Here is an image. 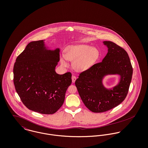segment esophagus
Here are the masks:
<instances>
[{
    "label": "esophagus",
    "mask_w": 148,
    "mask_h": 148,
    "mask_svg": "<svg viewBox=\"0 0 148 148\" xmlns=\"http://www.w3.org/2000/svg\"><path fill=\"white\" fill-rule=\"evenodd\" d=\"M76 80V77L75 76H72V83H75V81Z\"/></svg>",
    "instance_id": "esophagus-1"
}]
</instances>
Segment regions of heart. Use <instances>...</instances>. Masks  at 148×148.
Instances as JSON below:
<instances>
[{
  "label": "heart",
  "mask_w": 148,
  "mask_h": 148,
  "mask_svg": "<svg viewBox=\"0 0 148 148\" xmlns=\"http://www.w3.org/2000/svg\"><path fill=\"white\" fill-rule=\"evenodd\" d=\"M100 56L99 50L87 44L71 45L65 49L60 62L64 66H68V60L73 61L74 68L77 71H84L96 63Z\"/></svg>",
  "instance_id": "1"
}]
</instances>
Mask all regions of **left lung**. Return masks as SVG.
I'll use <instances>...</instances> for the list:
<instances>
[{
    "mask_svg": "<svg viewBox=\"0 0 148 148\" xmlns=\"http://www.w3.org/2000/svg\"><path fill=\"white\" fill-rule=\"evenodd\" d=\"M104 43L108 48V52L103 62L81 72L75 82L85 106L95 113L110 110L125 100L133 74L127 51L112 42ZM108 74H118L121 76L119 84L112 90H106L102 84V77Z\"/></svg>",
    "mask_w": 148,
    "mask_h": 148,
    "instance_id": "left-lung-1",
    "label": "left lung"
}]
</instances>
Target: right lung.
<instances>
[{
  "label": "right lung",
  "mask_w": 148,
  "mask_h": 148,
  "mask_svg": "<svg viewBox=\"0 0 148 148\" xmlns=\"http://www.w3.org/2000/svg\"><path fill=\"white\" fill-rule=\"evenodd\" d=\"M59 60V49H46L43 40L29 42L17 57L14 83L22 103L29 110L52 114L63 104L72 74L56 73Z\"/></svg>",
  "instance_id": "obj_1"
}]
</instances>
